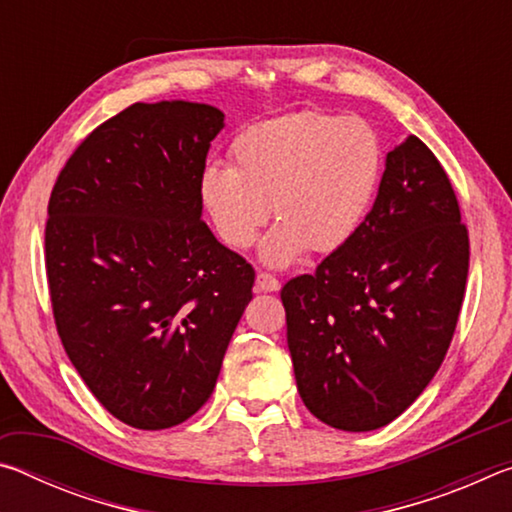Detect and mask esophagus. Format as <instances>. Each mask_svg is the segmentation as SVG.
Returning <instances> with one entry per match:
<instances>
[{"label": "esophagus", "instance_id": "1", "mask_svg": "<svg viewBox=\"0 0 512 512\" xmlns=\"http://www.w3.org/2000/svg\"><path fill=\"white\" fill-rule=\"evenodd\" d=\"M255 291H257V293H273V291H280V280H277V277H273L271 273H257Z\"/></svg>", "mask_w": 512, "mask_h": 512}]
</instances>
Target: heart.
I'll return each instance as SVG.
<instances>
[{"mask_svg":"<svg viewBox=\"0 0 512 512\" xmlns=\"http://www.w3.org/2000/svg\"><path fill=\"white\" fill-rule=\"evenodd\" d=\"M384 171V149L361 117L318 110L259 121L230 144V167L207 164L198 196L216 235L246 250L271 219L259 248L266 266L284 268L314 248L334 253L366 219Z\"/></svg>","mask_w":512,"mask_h":512,"instance_id":"1","label":"heart"}]
</instances>
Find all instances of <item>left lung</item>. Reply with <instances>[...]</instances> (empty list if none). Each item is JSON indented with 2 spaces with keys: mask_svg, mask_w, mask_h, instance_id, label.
<instances>
[{
  "mask_svg": "<svg viewBox=\"0 0 512 512\" xmlns=\"http://www.w3.org/2000/svg\"><path fill=\"white\" fill-rule=\"evenodd\" d=\"M470 239L427 144L386 155L366 221L311 275L282 287L298 393L343 431L386 427L443 363L461 314Z\"/></svg>",
  "mask_w": 512,
  "mask_h": 512,
  "instance_id": "1",
  "label": "left lung"
}]
</instances>
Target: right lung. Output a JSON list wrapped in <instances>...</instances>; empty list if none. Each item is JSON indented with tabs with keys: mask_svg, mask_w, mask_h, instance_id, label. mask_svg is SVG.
Instances as JSON below:
<instances>
[{
	"mask_svg": "<svg viewBox=\"0 0 512 512\" xmlns=\"http://www.w3.org/2000/svg\"><path fill=\"white\" fill-rule=\"evenodd\" d=\"M223 112L133 103L85 137L49 198L45 264L69 361L117 420L158 431L210 400L255 271L203 223Z\"/></svg>",
	"mask_w": 512,
	"mask_h": 512,
	"instance_id": "add662e5",
	"label": "right lung"
}]
</instances>
